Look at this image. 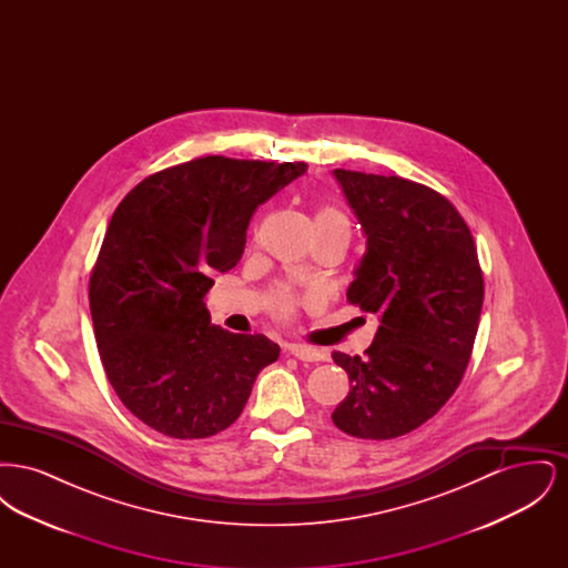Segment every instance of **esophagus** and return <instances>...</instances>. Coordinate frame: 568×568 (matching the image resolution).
<instances>
[{"instance_id": "obj_1", "label": "esophagus", "mask_w": 568, "mask_h": 568, "mask_svg": "<svg viewBox=\"0 0 568 568\" xmlns=\"http://www.w3.org/2000/svg\"><path fill=\"white\" fill-rule=\"evenodd\" d=\"M287 352L296 355L297 359H302V362H322V359H325L324 352L306 347V345H296V343H290Z\"/></svg>"}]
</instances>
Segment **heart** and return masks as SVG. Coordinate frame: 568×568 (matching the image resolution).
Wrapping results in <instances>:
<instances>
[{"mask_svg":"<svg viewBox=\"0 0 568 568\" xmlns=\"http://www.w3.org/2000/svg\"><path fill=\"white\" fill-rule=\"evenodd\" d=\"M325 225H347V219L343 216V213H338L336 209H332V206H322L315 213V227H325ZM292 308H294V297L290 296L287 292H278L274 296V311L276 313L290 315Z\"/></svg>","mask_w":568,"mask_h":568,"instance_id":"obj_1","label":"heart"}]
</instances>
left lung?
<instances>
[{
	"label": "left lung",
	"mask_w": 568,
	"mask_h": 568,
	"mask_svg": "<svg viewBox=\"0 0 568 568\" xmlns=\"http://www.w3.org/2000/svg\"><path fill=\"white\" fill-rule=\"evenodd\" d=\"M332 174L366 236L347 300L378 317L364 357L332 353L352 383L332 422L357 438H396L436 415L468 366L484 306L477 248L454 204L430 187Z\"/></svg>",
	"instance_id": "1"
}]
</instances>
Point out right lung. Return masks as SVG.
Returning a JSON list of instances; mask_svg holds the SVG:
<instances>
[{"mask_svg":"<svg viewBox=\"0 0 568 568\" xmlns=\"http://www.w3.org/2000/svg\"><path fill=\"white\" fill-rule=\"evenodd\" d=\"M306 163L200 158L151 174L110 219L89 281L110 385L140 422L172 438L232 426L281 347L211 324L204 297L232 271L248 221Z\"/></svg>","mask_w":568,"mask_h":568,"instance_id":"1","label":"right lung"}]
</instances>
